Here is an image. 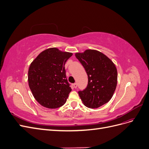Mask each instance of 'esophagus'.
<instances>
[{"mask_svg":"<svg viewBox=\"0 0 149 149\" xmlns=\"http://www.w3.org/2000/svg\"><path fill=\"white\" fill-rule=\"evenodd\" d=\"M73 87H74V88H77V86H78V84H77V83H74V84H73Z\"/></svg>","mask_w":149,"mask_h":149,"instance_id":"34e87169","label":"esophagus"}]
</instances>
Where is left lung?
<instances>
[{"label": "left lung", "instance_id": "left-lung-1", "mask_svg": "<svg viewBox=\"0 0 149 149\" xmlns=\"http://www.w3.org/2000/svg\"><path fill=\"white\" fill-rule=\"evenodd\" d=\"M75 56L84 68L88 78L87 87L78 91L84 104L94 109L109 102L118 83V71L113 62L94 49L76 53Z\"/></svg>", "mask_w": 149, "mask_h": 149}]
</instances>
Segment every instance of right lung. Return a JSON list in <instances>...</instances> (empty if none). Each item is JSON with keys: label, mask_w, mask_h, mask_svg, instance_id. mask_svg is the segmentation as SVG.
<instances>
[{"label": "right lung", "mask_w": 149, "mask_h": 149, "mask_svg": "<svg viewBox=\"0 0 149 149\" xmlns=\"http://www.w3.org/2000/svg\"><path fill=\"white\" fill-rule=\"evenodd\" d=\"M73 53L51 48L40 53L29 67L28 81L37 101L43 107L56 109L66 102L71 91L65 64Z\"/></svg>", "instance_id": "obj_1"}]
</instances>
